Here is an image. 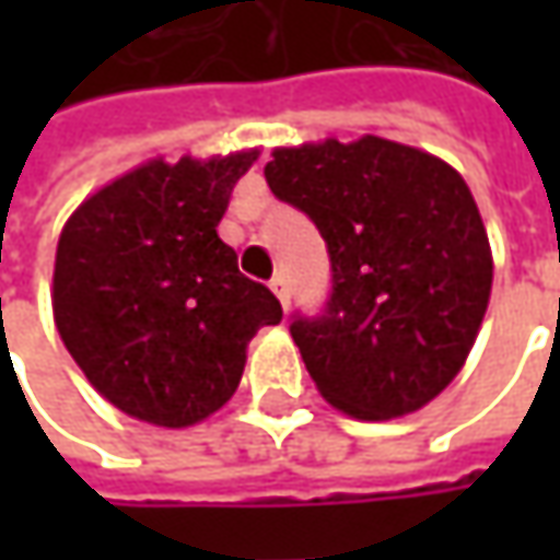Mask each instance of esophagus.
Returning <instances> with one entry per match:
<instances>
[{
	"instance_id": "34e87169",
	"label": "esophagus",
	"mask_w": 560,
	"mask_h": 560,
	"mask_svg": "<svg viewBox=\"0 0 560 560\" xmlns=\"http://www.w3.org/2000/svg\"><path fill=\"white\" fill-rule=\"evenodd\" d=\"M270 292L280 299V305H283V308L290 305V287H287V277H283V273H277V277L270 280Z\"/></svg>"
}]
</instances>
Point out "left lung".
<instances>
[{"instance_id":"left-lung-1","label":"left lung","mask_w":560,"mask_h":560,"mask_svg":"<svg viewBox=\"0 0 560 560\" xmlns=\"http://www.w3.org/2000/svg\"><path fill=\"white\" fill-rule=\"evenodd\" d=\"M270 192L320 230L334 295L292 320L317 393L355 420L405 418L470 355L492 292V248L448 162L383 137L277 145Z\"/></svg>"}]
</instances>
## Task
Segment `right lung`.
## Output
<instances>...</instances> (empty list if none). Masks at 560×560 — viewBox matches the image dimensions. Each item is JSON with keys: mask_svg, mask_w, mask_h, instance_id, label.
<instances>
[{"mask_svg": "<svg viewBox=\"0 0 560 560\" xmlns=\"http://www.w3.org/2000/svg\"><path fill=\"white\" fill-rule=\"evenodd\" d=\"M258 149L152 159L77 205L55 248L52 314L77 368L130 418L184 430L233 398L277 295L218 236Z\"/></svg>", "mask_w": 560, "mask_h": 560, "instance_id": "1", "label": "right lung"}]
</instances>
